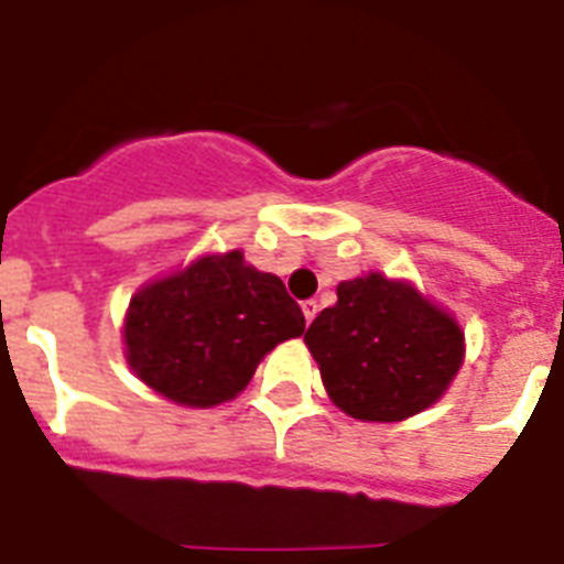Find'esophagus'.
I'll return each mask as SVG.
<instances>
[{"label":"esophagus","mask_w":564,"mask_h":564,"mask_svg":"<svg viewBox=\"0 0 564 564\" xmlns=\"http://www.w3.org/2000/svg\"><path fill=\"white\" fill-rule=\"evenodd\" d=\"M303 317H306V323H312L315 321V315H317V310H321V306H317V301H303Z\"/></svg>","instance_id":"esophagus-1"}]
</instances>
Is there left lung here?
I'll return each mask as SVG.
<instances>
[{"instance_id":"obj_1","label":"left lung","mask_w":564,"mask_h":564,"mask_svg":"<svg viewBox=\"0 0 564 564\" xmlns=\"http://www.w3.org/2000/svg\"><path fill=\"white\" fill-rule=\"evenodd\" d=\"M329 398L355 420L398 423L437 403L463 364V332L409 283L343 281L303 335Z\"/></svg>"}]
</instances>
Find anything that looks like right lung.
Instances as JSON below:
<instances>
[{
	"label": "right lung",
	"mask_w": 564,
	"mask_h": 564,
	"mask_svg": "<svg viewBox=\"0 0 564 564\" xmlns=\"http://www.w3.org/2000/svg\"><path fill=\"white\" fill-rule=\"evenodd\" d=\"M306 321L281 278L235 249L144 286L124 323L127 360L150 389L181 405H218L252 380L267 351Z\"/></svg>",
	"instance_id": "1"
}]
</instances>
